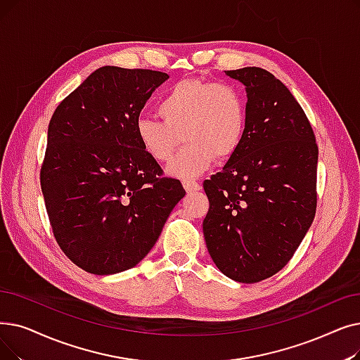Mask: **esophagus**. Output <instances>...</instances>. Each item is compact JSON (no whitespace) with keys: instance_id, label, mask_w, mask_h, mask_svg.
<instances>
[{"instance_id":"34e87169","label":"esophagus","mask_w":360,"mask_h":360,"mask_svg":"<svg viewBox=\"0 0 360 360\" xmlns=\"http://www.w3.org/2000/svg\"><path fill=\"white\" fill-rule=\"evenodd\" d=\"M182 185H184V188H185L186 193H193V191H200L201 190V185L195 181H191V179L184 181Z\"/></svg>"}]
</instances>
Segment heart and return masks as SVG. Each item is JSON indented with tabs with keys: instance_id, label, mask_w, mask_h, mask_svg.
Listing matches in <instances>:
<instances>
[{
	"instance_id": "obj_1",
	"label": "heart",
	"mask_w": 360,
	"mask_h": 360,
	"mask_svg": "<svg viewBox=\"0 0 360 360\" xmlns=\"http://www.w3.org/2000/svg\"><path fill=\"white\" fill-rule=\"evenodd\" d=\"M158 108L163 120L139 117L135 134L144 153L160 163L170 160L184 136L186 146L167 166L170 176H198L216 155L226 160L243 144L247 112L236 86L188 77L172 85Z\"/></svg>"
}]
</instances>
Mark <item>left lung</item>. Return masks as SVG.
Wrapping results in <instances>:
<instances>
[{
  "instance_id": "1",
  "label": "left lung",
  "mask_w": 360,
  "mask_h": 360,
  "mask_svg": "<svg viewBox=\"0 0 360 360\" xmlns=\"http://www.w3.org/2000/svg\"><path fill=\"white\" fill-rule=\"evenodd\" d=\"M225 73L245 86V135L202 184L210 202L202 233L219 271L253 284L285 266L314 222L318 146L303 108L272 73Z\"/></svg>"
}]
</instances>
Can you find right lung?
Masks as SVG:
<instances>
[{
    "instance_id": "add662e5",
    "label": "right lung",
    "mask_w": 360,
    "mask_h": 360,
    "mask_svg": "<svg viewBox=\"0 0 360 360\" xmlns=\"http://www.w3.org/2000/svg\"><path fill=\"white\" fill-rule=\"evenodd\" d=\"M169 75L104 66L58 104L41 190L63 253L94 275L128 271L158 241L185 195L139 146L135 123Z\"/></svg>"
}]
</instances>
